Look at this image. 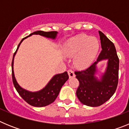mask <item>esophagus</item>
<instances>
[{"label": "esophagus", "mask_w": 129, "mask_h": 129, "mask_svg": "<svg viewBox=\"0 0 129 129\" xmlns=\"http://www.w3.org/2000/svg\"><path fill=\"white\" fill-rule=\"evenodd\" d=\"M68 74L69 76V77L70 78H72V77H75V74L74 71L72 70H68Z\"/></svg>", "instance_id": "obj_1"}]
</instances>
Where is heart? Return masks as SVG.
Wrapping results in <instances>:
<instances>
[{"label": "heart", "mask_w": 129, "mask_h": 129, "mask_svg": "<svg viewBox=\"0 0 129 129\" xmlns=\"http://www.w3.org/2000/svg\"><path fill=\"white\" fill-rule=\"evenodd\" d=\"M100 44L95 37L78 35L68 39L62 47V53L68 57H74L75 67L79 69L89 67L95 60Z\"/></svg>", "instance_id": "1"}]
</instances>
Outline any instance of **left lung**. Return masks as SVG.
<instances>
[{
  "label": "left lung",
  "mask_w": 129,
  "mask_h": 129,
  "mask_svg": "<svg viewBox=\"0 0 129 129\" xmlns=\"http://www.w3.org/2000/svg\"><path fill=\"white\" fill-rule=\"evenodd\" d=\"M101 50L98 58L86 70L76 72L79 86L76 91L79 100L89 107H99L107 101L114 94L118 83L119 59L114 44L99 31ZM107 60V67L99 76L97 64Z\"/></svg>",
  "instance_id": "1"
}]
</instances>
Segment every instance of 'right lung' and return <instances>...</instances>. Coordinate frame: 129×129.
Returning <instances> with one entry per match:
<instances>
[{
	"label": "right lung",
	"instance_id": "right-lung-1",
	"mask_svg": "<svg viewBox=\"0 0 129 129\" xmlns=\"http://www.w3.org/2000/svg\"><path fill=\"white\" fill-rule=\"evenodd\" d=\"M57 34V31L46 32V31H35L32 34H29L28 37H25L21 40L20 43L18 45L17 50L13 55L12 63H11L12 79H13V85H14L15 88H16L19 95L21 96V98L28 104L31 106H34V107H43L53 103L59 95V92L61 90L62 85L65 83V82L69 78L68 73H67V72H64L62 74H58L54 75L50 80L49 81L47 85L40 90L35 91V92L29 91L21 87L16 80L14 74V70H13L15 56L20 44L22 43V42L25 39L28 38V37H30L33 35H39L43 36V37H46V38L55 40L56 39Z\"/></svg>",
	"mask_w": 129,
	"mask_h": 129
}]
</instances>
